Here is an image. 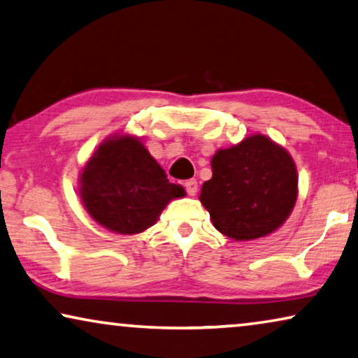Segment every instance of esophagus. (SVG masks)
Returning <instances> with one entry per match:
<instances>
[{"mask_svg":"<svg viewBox=\"0 0 358 358\" xmlns=\"http://www.w3.org/2000/svg\"><path fill=\"white\" fill-rule=\"evenodd\" d=\"M185 188H186V193L189 196H194L197 193V181L196 180H188L185 183Z\"/></svg>","mask_w":358,"mask_h":358,"instance_id":"34e87169","label":"esophagus"}]
</instances>
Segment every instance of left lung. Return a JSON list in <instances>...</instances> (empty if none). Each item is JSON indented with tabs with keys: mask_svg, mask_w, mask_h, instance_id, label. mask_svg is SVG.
Wrapping results in <instances>:
<instances>
[{
	"mask_svg": "<svg viewBox=\"0 0 358 358\" xmlns=\"http://www.w3.org/2000/svg\"><path fill=\"white\" fill-rule=\"evenodd\" d=\"M212 178L199 201L213 227L234 241L264 238L287 220L299 194L296 162L286 148L254 133L212 156Z\"/></svg>",
	"mask_w": 358,
	"mask_h": 358,
	"instance_id": "obj_1",
	"label": "left lung"
}]
</instances>
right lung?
I'll list each match as a JSON object with an SVG mask.
<instances>
[{"mask_svg": "<svg viewBox=\"0 0 358 358\" xmlns=\"http://www.w3.org/2000/svg\"><path fill=\"white\" fill-rule=\"evenodd\" d=\"M185 188L170 183L140 136L109 135L85 162L78 196L88 215L117 234H140Z\"/></svg>", "mask_w": 358, "mask_h": 358, "instance_id": "add662e5", "label": "right lung"}]
</instances>
